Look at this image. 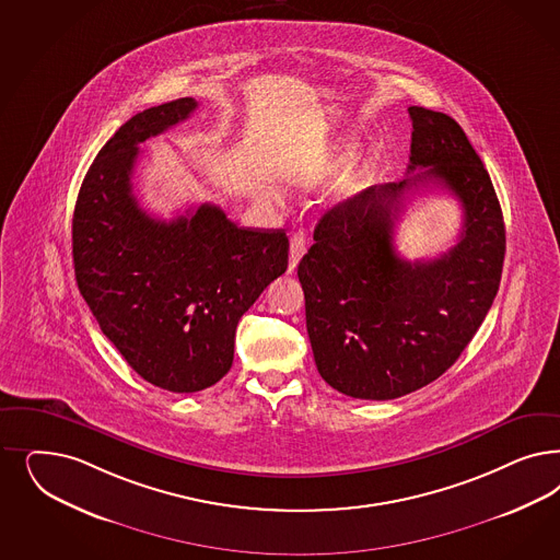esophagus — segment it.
Segmentation results:
<instances>
[{"label":"esophagus","mask_w":560,"mask_h":560,"mask_svg":"<svg viewBox=\"0 0 560 560\" xmlns=\"http://www.w3.org/2000/svg\"><path fill=\"white\" fill-rule=\"evenodd\" d=\"M307 252V238L303 233H294L290 236V266L289 271H294L296 264L301 261V257Z\"/></svg>","instance_id":"34e87169"}]
</instances>
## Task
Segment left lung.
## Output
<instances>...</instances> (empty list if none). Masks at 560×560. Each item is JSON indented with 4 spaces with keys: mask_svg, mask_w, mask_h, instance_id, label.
<instances>
[{
    "mask_svg": "<svg viewBox=\"0 0 560 560\" xmlns=\"http://www.w3.org/2000/svg\"><path fill=\"white\" fill-rule=\"evenodd\" d=\"M406 179L334 206L299 264L313 357L343 396L396 399L439 380L485 322L501 284L505 222L488 171L445 113L410 107ZM431 179L460 199L458 243L408 262L393 247L405 194Z\"/></svg>",
    "mask_w": 560,
    "mask_h": 560,
    "instance_id": "1",
    "label": "left lung"
}]
</instances>
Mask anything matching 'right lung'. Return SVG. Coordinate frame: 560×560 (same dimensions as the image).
Masks as SVG:
<instances>
[{
    "mask_svg": "<svg viewBox=\"0 0 560 560\" xmlns=\"http://www.w3.org/2000/svg\"><path fill=\"white\" fill-rule=\"evenodd\" d=\"M196 98L133 115L101 148L72 220L75 282L103 334L142 380L194 394L222 380L236 324L289 268L284 231H253L214 203L150 217L133 196L138 145L185 121Z\"/></svg>",
    "mask_w": 560,
    "mask_h": 560,
    "instance_id": "add662e5",
    "label": "right lung"
}]
</instances>
